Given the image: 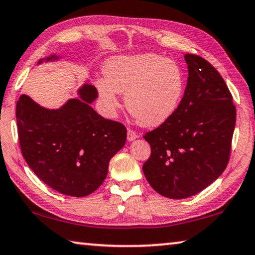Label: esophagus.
Wrapping results in <instances>:
<instances>
[{
  "mask_svg": "<svg viewBox=\"0 0 255 255\" xmlns=\"http://www.w3.org/2000/svg\"><path fill=\"white\" fill-rule=\"evenodd\" d=\"M136 138H138V134H136V132L131 130V128H128V140L133 141V140H135Z\"/></svg>",
  "mask_w": 255,
  "mask_h": 255,
  "instance_id": "obj_1",
  "label": "esophagus"
}]
</instances>
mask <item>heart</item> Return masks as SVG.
<instances>
[{
	"label": "heart",
	"mask_w": 255,
	"mask_h": 255,
	"mask_svg": "<svg viewBox=\"0 0 255 255\" xmlns=\"http://www.w3.org/2000/svg\"><path fill=\"white\" fill-rule=\"evenodd\" d=\"M105 78L96 82L101 105L109 116L125 93L128 111L147 127H158L178 112L186 91V76L177 62L154 53L117 56L105 65Z\"/></svg>",
	"instance_id": "b5f03b06"
}]
</instances>
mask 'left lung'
<instances>
[{
	"instance_id": "left-lung-1",
	"label": "left lung",
	"mask_w": 255,
	"mask_h": 255,
	"mask_svg": "<svg viewBox=\"0 0 255 255\" xmlns=\"http://www.w3.org/2000/svg\"><path fill=\"white\" fill-rule=\"evenodd\" d=\"M188 81L182 103L167 122L143 135L151 152L142 171L164 197L198 194L227 167L236 107L222 76L209 61L187 53Z\"/></svg>"
}]
</instances>
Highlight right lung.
Masks as SVG:
<instances>
[{
	"instance_id": "add662e5",
	"label": "right lung",
	"mask_w": 255,
	"mask_h": 255,
	"mask_svg": "<svg viewBox=\"0 0 255 255\" xmlns=\"http://www.w3.org/2000/svg\"><path fill=\"white\" fill-rule=\"evenodd\" d=\"M51 56L41 59L57 60ZM78 95L59 109H46L28 96L17 101L18 136L23 158L45 185L59 193L83 197L92 194L107 177L109 160L122 149L127 128L106 120L90 104L97 89L84 84Z\"/></svg>"
}]
</instances>
